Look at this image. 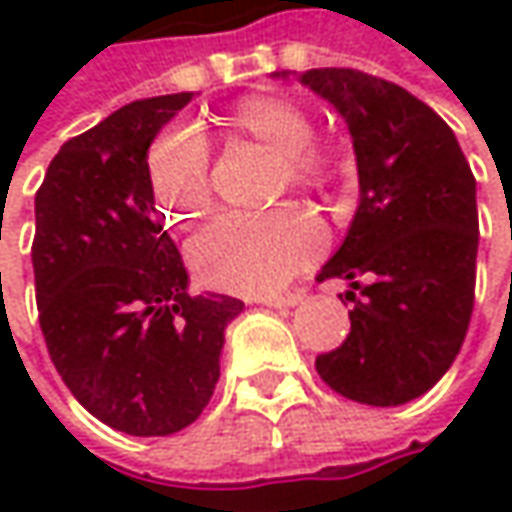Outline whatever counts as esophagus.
Instances as JSON below:
<instances>
[{
    "label": "esophagus",
    "mask_w": 512,
    "mask_h": 512,
    "mask_svg": "<svg viewBox=\"0 0 512 512\" xmlns=\"http://www.w3.org/2000/svg\"><path fill=\"white\" fill-rule=\"evenodd\" d=\"M262 304H267V307H296L298 301H301V293L298 290H287V293H276V296H264L259 298Z\"/></svg>",
    "instance_id": "esophagus-1"
}]
</instances>
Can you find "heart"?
<instances>
[{
    "label": "heart",
    "instance_id": "heart-1",
    "mask_svg": "<svg viewBox=\"0 0 512 512\" xmlns=\"http://www.w3.org/2000/svg\"><path fill=\"white\" fill-rule=\"evenodd\" d=\"M228 129L276 154L273 194L287 188L321 194L341 177V152L315 137L312 118L293 101L256 95L231 109ZM146 177L154 202L171 225L191 228L208 214L211 149L197 126L177 123L154 137L146 152ZM327 231L296 202L262 214H222L194 236L188 256L197 279L214 290L262 296L321 256Z\"/></svg>",
    "mask_w": 512,
    "mask_h": 512
}]
</instances>
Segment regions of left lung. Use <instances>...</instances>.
<instances>
[{
    "instance_id": "left-lung-1",
    "label": "left lung",
    "mask_w": 512,
    "mask_h": 512,
    "mask_svg": "<svg viewBox=\"0 0 512 512\" xmlns=\"http://www.w3.org/2000/svg\"><path fill=\"white\" fill-rule=\"evenodd\" d=\"M298 81L344 115L360 202L318 281L346 279L349 335L315 358L332 392L403 406L440 380L468 335L476 290V180L451 126L386 78L321 67Z\"/></svg>"
}]
</instances>
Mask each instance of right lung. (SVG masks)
I'll return each instance as SVG.
<instances>
[{"instance_id": "right-lung-1", "label": "right lung", "mask_w": 512, "mask_h": 512, "mask_svg": "<svg viewBox=\"0 0 512 512\" xmlns=\"http://www.w3.org/2000/svg\"><path fill=\"white\" fill-rule=\"evenodd\" d=\"M194 92L120 106L70 137L36 191L33 276L50 360L72 397L115 431L168 437L219 380L231 296H191L154 216L146 152Z\"/></svg>"}]
</instances>
